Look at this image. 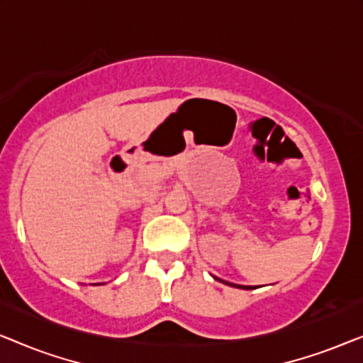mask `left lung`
I'll return each mask as SVG.
<instances>
[{"label":"left lung","mask_w":363,"mask_h":363,"mask_svg":"<svg viewBox=\"0 0 363 363\" xmlns=\"http://www.w3.org/2000/svg\"><path fill=\"white\" fill-rule=\"evenodd\" d=\"M221 281V279H220ZM221 282H225V284H228V286H236V287H241V289H252L251 286H238V284H231V282H226V281H221Z\"/></svg>","instance_id":"1"}]
</instances>
